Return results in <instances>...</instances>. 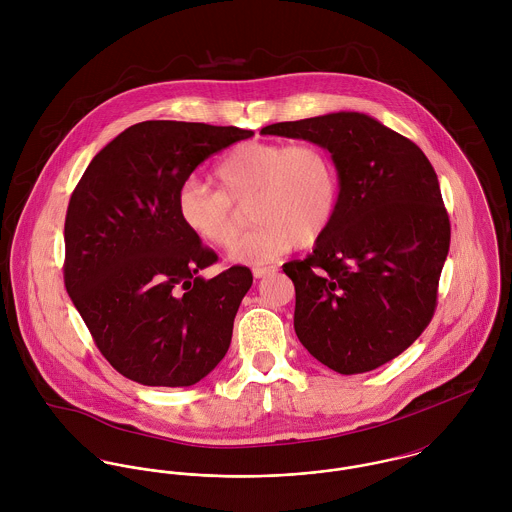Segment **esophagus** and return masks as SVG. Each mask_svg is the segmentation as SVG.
I'll return each mask as SVG.
<instances>
[{"instance_id": "obj_1", "label": "esophagus", "mask_w": 512, "mask_h": 512, "mask_svg": "<svg viewBox=\"0 0 512 512\" xmlns=\"http://www.w3.org/2000/svg\"><path fill=\"white\" fill-rule=\"evenodd\" d=\"M274 272H276V268H270V266H268V268H254V270H252L254 278H258V280H260V278H266V276H270V274H274Z\"/></svg>"}]
</instances>
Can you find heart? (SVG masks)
<instances>
[{
	"label": "heart",
	"instance_id": "obj_1",
	"mask_svg": "<svg viewBox=\"0 0 512 512\" xmlns=\"http://www.w3.org/2000/svg\"><path fill=\"white\" fill-rule=\"evenodd\" d=\"M215 175L220 191L191 179L179 191L177 211L197 238L228 248L240 230L234 205L254 199L250 217L258 226L228 254L238 264L262 266L290 252L295 244H315L339 209L337 163L317 144L244 142L220 159Z\"/></svg>",
	"mask_w": 512,
	"mask_h": 512
}]
</instances>
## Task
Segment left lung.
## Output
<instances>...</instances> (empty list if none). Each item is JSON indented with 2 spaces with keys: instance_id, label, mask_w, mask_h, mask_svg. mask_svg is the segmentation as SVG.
Here are the masks:
<instances>
[{
  "instance_id": "8db88e82",
  "label": "left lung",
  "mask_w": 512,
  "mask_h": 512,
  "mask_svg": "<svg viewBox=\"0 0 512 512\" xmlns=\"http://www.w3.org/2000/svg\"><path fill=\"white\" fill-rule=\"evenodd\" d=\"M262 134L325 147L341 199L313 254L284 264L301 345L341 374L396 359L428 327L449 250V217L424 151L361 112L280 122Z\"/></svg>"
}]
</instances>
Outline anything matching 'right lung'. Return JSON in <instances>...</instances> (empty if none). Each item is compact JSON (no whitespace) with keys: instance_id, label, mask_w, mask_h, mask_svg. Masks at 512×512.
Listing matches in <instances>:
<instances>
[{"instance_id":"obj_1","label":"right lung","mask_w":512,"mask_h":512,"mask_svg":"<svg viewBox=\"0 0 512 512\" xmlns=\"http://www.w3.org/2000/svg\"><path fill=\"white\" fill-rule=\"evenodd\" d=\"M252 130L149 120L100 149L65 220V286L96 347L144 386H191L224 359L252 286L246 266L205 280L219 256L179 217L177 199L207 157Z\"/></svg>"}]
</instances>
